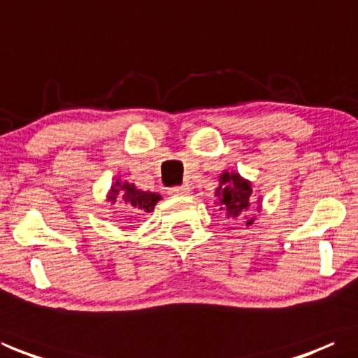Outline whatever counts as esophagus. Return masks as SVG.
<instances>
[{"instance_id":"1","label":"esophagus","mask_w":358,"mask_h":358,"mask_svg":"<svg viewBox=\"0 0 358 358\" xmlns=\"http://www.w3.org/2000/svg\"><path fill=\"white\" fill-rule=\"evenodd\" d=\"M189 186H175V188H170L169 189V194H172V196H186V194H189Z\"/></svg>"}]
</instances>
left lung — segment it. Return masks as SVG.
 Instances as JSON below:
<instances>
[{
  "label": "left lung",
  "mask_w": 358,
  "mask_h": 358,
  "mask_svg": "<svg viewBox=\"0 0 358 358\" xmlns=\"http://www.w3.org/2000/svg\"><path fill=\"white\" fill-rule=\"evenodd\" d=\"M220 185L215 189L218 204H222L220 210L225 209L228 217L238 218L244 210L249 209V197L252 194V183L244 180L236 172H223L220 175ZM254 218H249L246 227L252 225Z\"/></svg>",
  "instance_id": "1"
}]
</instances>
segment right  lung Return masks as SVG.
I'll return each instance as SVG.
<instances>
[{
	"mask_svg": "<svg viewBox=\"0 0 358 358\" xmlns=\"http://www.w3.org/2000/svg\"><path fill=\"white\" fill-rule=\"evenodd\" d=\"M162 197L157 193H151V191H141L138 189L133 183H120L115 181L112 185L110 193L108 196V201L110 204H119L124 206V209H128L130 212L143 213V212H152L154 206L157 204V201H161Z\"/></svg>",
	"mask_w": 358,
	"mask_h": 358,
	"instance_id": "obj_1",
	"label": "right lung"
}]
</instances>
